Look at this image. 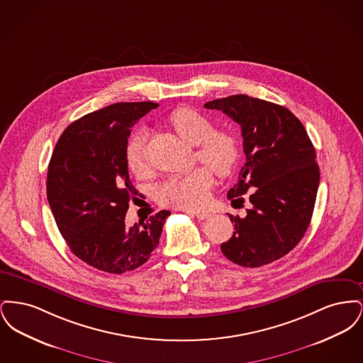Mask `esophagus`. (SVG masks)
<instances>
[{"mask_svg": "<svg viewBox=\"0 0 363 363\" xmlns=\"http://www.w3.org/2000/svg\"><path fill=\"white\" fill-rule=\"evenodd\" d=\"M194 216H196L197 219H200V220H206V219H209V218L212 216V213H209V212H201V211H197V212H194Z\"/></svg>", "mask_w": 363, "mask_h": 363, "instance_id": "esophagus-1", "label": "esophagus"}]
</instances>
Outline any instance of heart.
<instances>
[{
    "instance_id": "1",
    "label": "heart",
    "mask_w": 363,
    "mask_h": 363,
    "mask_svg": "<svg viewBox=\"0 0 363 363\" xmlns=\"http://www.w3.org/2000/svg\"><path fill=\"white\" fill-rule=\"evenodd\" d=\"M177 135L190 145H197L196 157L218 175H227L233 170L238 148L233 136L215 130L211 121L190 108H179L170 117ZM126 164L130 173L141 177L148 170L147 162V132L138 130L129 138L125 148ZM213 185L212 174L204 167L185 175H174L166 179L157 190L156 199L163 206L197 209L209 200Z\"/></svg>"
}]
</instances>
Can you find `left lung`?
I'll return each mask as SVG.
<instances>
[{"mask_svg": "<svg viewBox=\"0 0 363 363\" xmlns=\"http://www.w3.org/2000/svg\"><path fill=\"white\" fill-rule=\"evenodd\" d=\"M241 125L246 163L227 197L246 216L228 215L233 237L220 245L227 259L256 268L281 259L311 225L320 184L315 151L302 122L279 104L231 95L204 104ZM238 202L239 206L234 205Z\"/></svg>", "mask_w": 363, "mask_h": 363, "instance_id": "1", "label": "left lung"}]
</instances>
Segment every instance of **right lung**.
<instances>
[{
    "mask_svg": "<svg viewBox=\"0 0 363 363\" xmlns=\"http://www.w3.org/2000/svg\"><path fill=\"white\" fill-rule=\"evenodd\" d=\"M159 104L121 102L72 122L58 138L48 172V200L72 253L108 272L133 271L155 250L169 211L125 225L138 190L125 148L130 128Z\"/></svg>",
    "mask_w": 363,
    "mask_h": 363,
    "instance_id": "1",
    "label": "right lung"
}]
</instances>
